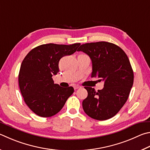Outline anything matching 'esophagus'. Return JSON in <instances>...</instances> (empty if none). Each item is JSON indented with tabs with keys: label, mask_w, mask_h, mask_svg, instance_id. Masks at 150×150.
<instances>
[{
	"label": "esophagus",
	"mask_w": 150,
	"mask_h": 150,
	"mask_svg": "<svg viewBox=\"0 0 150 150\" xmlns=\"http://www.w3.org/2000/svg\"><path fill=\"white\" fill-rule=\"evenodd\" d=\"M80 88H81V86H79V85H77V84H75V85L74 86V89L75 90H77V89Z\"/></svg>",
	"instance_id": "esophagus-1"
}]
</instances>
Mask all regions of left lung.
I'll return each mask as SVG.
<instances>
[{
	"label": "left lung",
	"mask_w": 150,
	"mask_h": 150,
	"mask_svg": "<svg viewBox=\"0 0 150 150\" xmlns=\"http://www.w3.org/2000/svg\"><path fill=\"white\" fill-rule=\"evenodd\" d=\"M77 51L91 58V77L104 81V87L97 92L84 87L88 96L83 101L84 111L99 121L113 117L126 103L133 85L134 73L129 58L118 46L104 41L83 44Z\"/></svg>",
	"instance_id": "left-lung-1"
}]
</instances>
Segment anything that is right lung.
I'll use <instances>...</instances> for the list:
<instances>
[{
  "label": "right lung",
  "mask_w": 150,
  "mask_h": 150,
  "mask_svg": "<svg viewBox=\"0 0 150 150\" xmlns=\"http://www.w3.org/2000/svg\"><path fill=\"white\" fill-rule=\"evenodd\" d=\"M80 45H42L32 49L23 59L19 86L24 101L36 115L42 117L56 115L73 93L72 86L64 88L54 84L52 76L59 72V59L75 52Z\"/></svg>",
  "instance_id": "add662e5"
}]
</instances>
